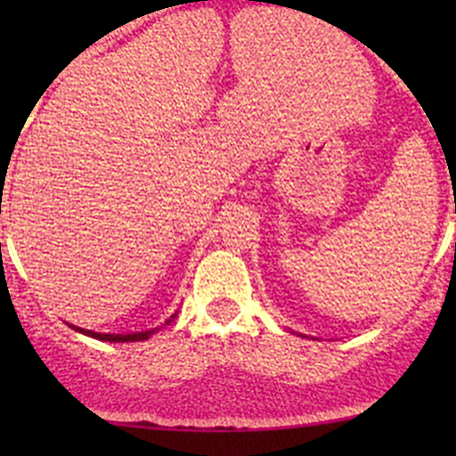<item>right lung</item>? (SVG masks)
<instances>
[{
	"mask_svg": "<svg viewBox=\"0 0 456 456\" xmlns=\"http://www.w3.org/2000/svg\"><path fill=\"white\" fill-rule=\"evenodd\" d=\"M176 314H178V311H176ZM176 314L169 317L165 324H169V322L176 317ZM68 326H70V329H75L77 333H84V335H87V338L101 339V342H142V339H150L151 335H154V330H156V329H151V330H142V333H126V335H123V333H96V330L79 329V326H75V324H68Z\"/></svg>",
	"mask_w": 456,
	"mask_h": 456,
	"instance_id": "obj_1",
	"label": "right lung"
}]
</instances>
